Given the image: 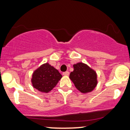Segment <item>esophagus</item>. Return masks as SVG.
I'll return each mask as SVG.
<instances>
[{"instance_id": "obj_1", "label": "esophagus", "mask_w": 130, "mask_h": 130, "mask_svg": "<svg viewBox=\"0 0 130 130\" xmlns=\"http://www.w3.org/2000/svg\"><path fill=\"white\" fill-rule=\"evenodd\" d=\"M70 73L68 71H65V72L63 73V76H69Z\"/></svg>"}]
</instances>
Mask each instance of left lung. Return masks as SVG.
Segmentation results:
<instances>
[{
    "label": "left lung",
    "instance_id": "1",
    "mask_svg": "<svg viewBox=\"0 0 130 130\" xmlns=\"http://www.w3.org/2000/svg\"><path fill=\"white\" fill-rule=\"evenodd\" d=\"M73 68V71L70 73V79L76 88L83 93L93 91L98 84L96 71L83 62L74 64Z\"/></svg>",
    "mask_w": 130,
    "mask_h": 130
}]
</instances>
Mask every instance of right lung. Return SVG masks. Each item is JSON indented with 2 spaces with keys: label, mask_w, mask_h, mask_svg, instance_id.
I'll return each mask as SVG.
<instances>
[{
  "label": "right lung",
  "mask_w": 130,
  "mask_h": 130,
  "mask_svg": "<svg viewBox=\"0 0 130 130\" xmlns=\"http://www.w3.org/2000/svg\"><path fill=\"white\" fill-rule=\"evenodd\" d=\"M62 77L59 71L47 62L40 65L34 71L31 83L37 90L48 93L56 87Z\"/></svg>",
  "instance_id": "obj_1"
}]
</instances>
